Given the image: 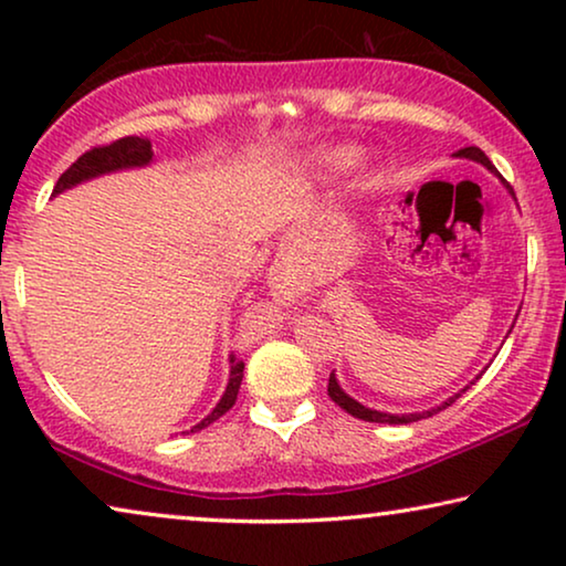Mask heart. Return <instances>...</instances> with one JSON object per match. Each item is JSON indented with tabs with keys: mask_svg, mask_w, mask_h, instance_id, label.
Wrapping results in <instances>:
<instances>
[{
	"mask_svg": "<svg viewBox=\"0 0 566 566\" xmlns=\"http://www.w3.org/2000/svg\"><path fill=\"white\" fill-rule=\"evenodd\" d=\"M355 159H358V149H353V146H324V149L312 154L308 169L316 177H335L345 172L347 167H353Z\"/></svg>",
	"mask_w": 566,
	"mask_h": 566,
	"instance_id": "obj_1",
	"label": "heart"
}]
</instances>
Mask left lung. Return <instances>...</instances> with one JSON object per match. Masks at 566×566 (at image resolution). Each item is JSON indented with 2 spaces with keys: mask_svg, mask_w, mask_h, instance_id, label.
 Wrapping results in <instances>:
<instances>
[{
  "mask_svg": "<svg viewBox=\"0 0 566 566\" xmlns=\"http://www.w3.org/2000/svg\"><path fill=\"white\" fill-rule=\"evenodd\" d=\"M453 157L479 161V165L486 167V169H490V172L497 175V169H494V165L490 161V157H486V154H484L482 149H479V146H467V149H459V151L453 154ZM507 188H510V185H507ZM467 389H469V386H467ZM467 389H461V394L467 391ZM327 391H329L332 401H335L337 407H343L347 415L358 417V420H366V422H389V424H407V422H417V420H422V417H432V415H438L440 409L451 407L453 401L461 397V394H455V397L446 399L443 405H440V407H436V409H424V412H412V415H389V412H378V409L363 407L360 401H355V399L350 397V394H345V391H343V386L337 384V376H335V374H329V386H327Z\"/></svg>",
  "mask_w": 566,
  "mask_h": 566,
  "instance_id": "1",
  "label": "left lung"
}]
</instances>
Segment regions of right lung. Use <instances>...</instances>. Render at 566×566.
Masks as SVG:
<instances>
[{"mask_svg":"<svg viewBox=\"0 0 566 566\" xmlns=\"http://www.w3.org/2000/svg\"><path fill=\"white\" fill-rule=\"evenodd\" d=\"M151 159H154V151H151L149 138L126 136V138H118V142H113V144L95 146V149L84 151L82 157L76 159L74 165L59 177L56 188H53V196H59V192L74 188V185H80V182H87V180H92V177H99V175H107V172H118V169L146 167ZM229 363H231V370H229L227 391H223L219 405L213 407V412L203 417V420H200L196 428H190V432H198V430L208 428V424L216 422L221 415H227L229 409L234 407L239 386H242V378H244V363L237 360L234 355H231Z\"/></svg>","mask_w":566,"mask_h":566,"instance_id":"add662e5","label":"right lung"}]
</instances>
